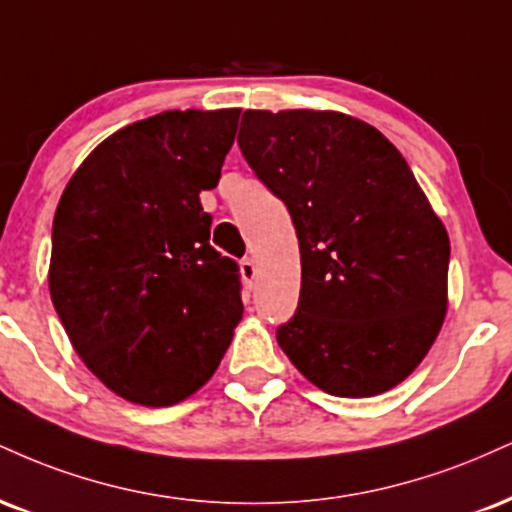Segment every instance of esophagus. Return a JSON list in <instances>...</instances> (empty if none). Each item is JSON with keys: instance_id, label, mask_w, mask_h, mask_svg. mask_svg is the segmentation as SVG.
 <instances>
[{"instance_id": "obj_1", "label": "esophagus", "mask_w": 512, "mask_h": 512, "mask_svg": "<svg viewBox=\"0 0 512 512\" xmlns=\"http://www.w3.org/2000/svg\"><path fill=\"white\" fill-rule=\"evenodd\" d=\"M240 274H243V279L250 283H255V279H257V264H255V260H252V257H245L243 262H240Z\"/></svg>"}]
</instances>
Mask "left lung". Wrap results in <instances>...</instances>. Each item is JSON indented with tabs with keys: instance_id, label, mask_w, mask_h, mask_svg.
<instances>
[{
	"instance_id": "1",
	"label": "left lung",
	"mask_w": 512,
	"mask_h": 512,
	"mask_svg": "<svg viewBox=\"0 0 512 512\" xmlns=\"http://www.w3.org/2000/svg\"><path fill=\"white\" fill-rule=\"evenodd\" d=\"M245 162L291 212L300 300L276 329L317 389L369 398L424 360L446 317L451 240L408 162L341 112L248 109Z\"/></svg>"
}]
</instances>
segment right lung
<instances>
[{
  "label": "right lung",
  "mask_w": 512,
  "mask_h": 512,
  "mask_svg": "<svg viewBox=\"0 0 512 512\" xmlns=\"http://www.w3.org/2000/svg\"><path fill=\"white\" fill-rule=\"evenodd\" d=\"M240 109L162 112L109 135L61 193L49 295L80 360L147 408L205 386L243 317L238 264L209 245Z\"/></svg>",
  "instance_id": "1"
}]
</instances>
